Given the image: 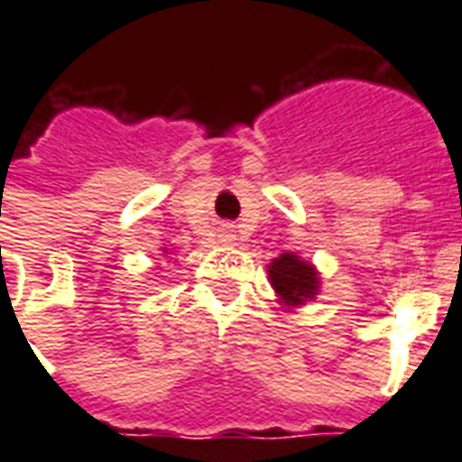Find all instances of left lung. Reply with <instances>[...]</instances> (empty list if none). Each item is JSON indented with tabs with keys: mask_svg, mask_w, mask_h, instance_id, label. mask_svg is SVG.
Instances as JSON below:
<instances>
[{
	"mask_svg": "<svg viewBox=\"0 0 462 462\" xmlns=\"http://www.w3.org/2000/svg\"><path fill=\"white\" fill-rule=\"evenodd\" d=\"M268 275L273 290L282 297L285 304H302L316 295L319 278L307 261H300L295 254H282L268 266Z\"/></svg>",
	"mask_w": 462,
	"mask_h": 462,
	"instance_id": "8db88e82",
	"label": "left lung"
}]
</instances>
